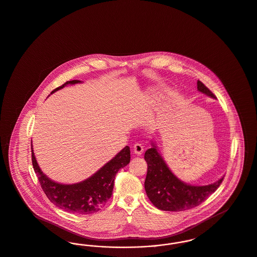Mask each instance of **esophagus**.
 Returning <instances> with one entry per match:
<instances>
[{"label":"esophagus","mask_w":257,"mask_h":257,"mask_svg":"<svg viewBox=\"0 0 257 257\" xmlns=\"http://www.w3.org/2000/svg\"><path fill=\"white\" fill-rule=\"evenodd\" d=\"M144 146L142 144H134L133 151L134 153L138 156H141V155L144 153Z\"/></svg>","instance_id":"1"}]
</instances>
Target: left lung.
<instances>
[{
  "mask_svg": "<svg viewBox=\"0 0 257 257\" xmlns=\"http://www.w3.org/2000/svg\"><path fill=\"white\" fill-rule=\"evenodd\" d=\"M197 89L205 95L216 98L201 81H197ZM148 149L144 159L147 163V175L144 182L146 194L151 203L165 211H182L202 204L220 186L223 179L207 185H191L181 181L169 169L159 153L154 143Z\"/></svg>",
  "mask_w": 257,
  "mask_h": 257,
  "instance_id": "1",
  "label": "left lung"
}]
</instances>
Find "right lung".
Masks as SVG:
<instances>
[{
	"label": "right lung",
	"instance_id": "obj_1",
	"mask_svg": "<svg viewBox=\"0 0 257 257\" xmlns=\"http://www.w3.org/2000/svg\"><path fill=\"white\" fill-rule=\"evenodd\" d=\"M76 83H81V81H67L53 90L51 94L61 90L67 85H73ZM31 160L42 189L52 204L65 211L86 215L101 209L111 198L115 175L120 168H123L130 163V148L129 146H125L120 152L115 155L106 165H103L94 174L80 183L72 185L56 183L44 174L37 164L32 147Z\"/></svg>",
	"mask_w": 257,
	"mask_h": 257
}]
</instances>
